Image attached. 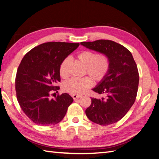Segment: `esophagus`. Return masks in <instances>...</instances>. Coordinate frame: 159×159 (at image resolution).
Listing matches in <instances>:
<instances>
[{
	"mask_svg": "<svg viewBox=\"0 0 159 159\" xmlns=\"http://www.w3.org/2000/svg\"><path fill=\"white\" fill-rule=\"evenodd\" d=\"M72 98H73L74 100H75L76 98H80L81 96H80V95H78V94H72Z\"/></svg>",
	"mask_w": 159,
	"mask_h": 159,
	"instance_id": "esophagus-1",
	"label": "esophagus"
}]
</instances>
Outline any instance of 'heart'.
I'll return each instance as SVG.
<instances>
[{
  "label": "heart",
  "mask_w": 159,
  "mask_h": 159,
  "mask_svg": "<svg viewBox=\"0 0 159 159\" xmlns=\"http://www.w3.org/2000/svg\"><path fill=\"white\" fill-rule=\"evenodd\" d=\"M81 65L86 67L87 73L94 81L101 80L109 69L110 61L105 54H97L90 51L81 52L76 58ZM70 59L66 58L59 67V73L62 78H66L69 74ZM92 81L88 77L71 79L63 84L65 91L74 94H81L91 87Z\"/></svg>",
  "instance_id": "b5f03b06"
}]
</instances>
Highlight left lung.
Returning <instances> with one entry per match:
<instances>
[{"label":"left lung","mask_w":159,"mask_h":159,"mask_svg":"<svg viewBox=\"0 0 159 159\" xmlns=\"http://www.w3.org/2000/svg\"><path fill=\"white\" fill-rule=\"evenodd\" d=\"M80 44L106 54L110 61L107 73L93 89L103 97L91 98L86 115L100 125L115 123L127 113L137 97L139 76L132 54L122 45L109 40L82 42Z\"/></svg>","instance_id":"obj_1"}]
</instances>
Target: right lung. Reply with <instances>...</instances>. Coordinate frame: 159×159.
<instances>
[{"label": "right lung", "instance_id": "add662e5", "mask_svg": "<svg viewBox=\"0 0 159 159\" xmlns=\"http://www.w3.org/2000/svg\"><path fill=\"white\" fill-rule=\"evenodd\" d=\"M79 43L49 42L33 48L22 58L18 68L15 89L18 102L29 119L39 125H52L65 117L73 102L69 94L50 98L51 90L59 87V67L62 61Z\"/></svg>", "mask_w": 159, "mask_h": 159}]
</instances>
